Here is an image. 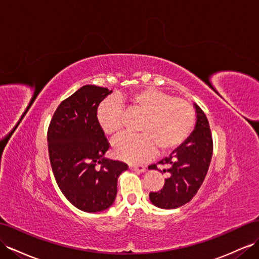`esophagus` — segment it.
Wrapping results in <instances>:
<instances>
[{
  "instance_id": "1",
  "label": "esophagus",
  "mask_w": 259,
  "mask_h": 259,
  "mask_svg": "<svg viewBox=\"0 0 259 259\" xmlns=\"http://www.w3.org/2000/svg\"><path fill=\"white\" fill-rule=\"evenodd\" d=\"M130 169L137 171V172H145L146 171V167L143 165H130Z\"/></svg>"
}]
</instances>
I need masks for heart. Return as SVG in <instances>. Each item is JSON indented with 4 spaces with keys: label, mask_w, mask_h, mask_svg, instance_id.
Listing matches in <instances>:
<instances>
[{
    "label": "heart",
    "mask_w": 259,
    "mask_h": 259,
    "mask_svg": "<svg viewBox=\"0 0 259 259\" xmlns=\"http://www.w3.org/2000/svg\"><path fill=\"white\" fill-rule=\"evenodd\" d=\"M144 114L138 135H123L112 145L113 155L128 163H139L158 150L160 155L177 149L193 131L195 112L184 99L155 88H142L126 98H107L97 108V122L107 136H116L123 127L121 103Z\"/></svg>",
    "instance_id": "heart-1"
}]
</instances>
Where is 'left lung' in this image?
<instances>
[{
  "label": "left lung",
  "instance_id": "left-lung-1",
  "mask_svg": "<svg viewBox=\"0 0 259 259\" xmlns=\"http://www.w3.org/2000/svg\"><path fill=\"white\" fill-rule=\"evenodd\" d=\"M196 124L186 141L169 157L158 162L166 166L167 179L159 192H151L149 199L162 209H176L191 201L204 182L212 157V137L206 114L194 103ZM158 170L157 164L148 166Z\"/></svg>",
  "mask_w": 259,
  "mask_h": 259
}]
</instances>
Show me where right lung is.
I'll use <instances>...</instances> for the list:
<instances>
[{
    "instance_id": "right-lung-1",
    "label": "right lung",
    "mask_w": 259,
    "mask_h": 259,
    "mask_svg": "<svg viewBox=\"0 0 259 259\" xmlns=\"http://www.w3.org/2000/svg\"><path fill=\"white\" fill-rule=\"evenodd\" d=\"M112 90L86 85L62 101L48 130L49 157L57 183L79 210H106L115 200L117 179L127 164L110 160V148L97 122V108Z\"/></svg>"
}]
</instances>
